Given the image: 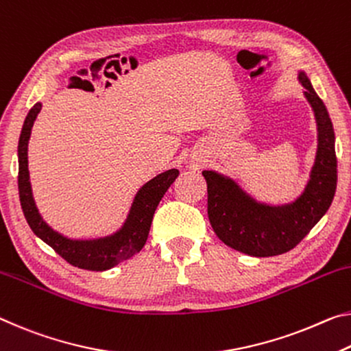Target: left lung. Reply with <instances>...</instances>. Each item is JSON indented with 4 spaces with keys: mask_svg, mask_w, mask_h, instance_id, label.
Instances as JSON below:
<instances>
[{
    "mask_svg": "<svg viewBox=\"0 0 351 351\" xmlns=\"http://www.w3.org/2000/svg\"><path fill=\"white\" fill-rule=\"evenodd\" d=\"M306 88L319 130L315 164L303 195L286 206H265L247 197L234 181L215 171H203L208 184V217L221 242L256 258H269L295 248L331 206L337 184L335 130L325 104L304 73Z\"/></svg>",
    "mask_w": 351,
    "mask_h": 351,
    "instance_id": "obj_1",
    "label": "left lung"
}]
</instances>
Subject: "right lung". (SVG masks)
<instances>
[{
    "label": "right lung",
    "mask_w": 351,
    "mask_h": 351,
    "mask_svg": "<svg viewBox=\"0 0 351 351\" xmlns=\"http://www.w3.org/2000/svg\"><path fill=\"white\" fill-rule=\"evenodd\" d=\"M40 109L42 104L36 103L27 112L19 141V195L27 225L31 226L36 236L48 243L69 264L93 271L112 269L119 263L132 258L145 245L154 210L180 171L176 169L167 170L148 181L137 192L126 223L115 234L95 239V241H71L60 236L38 215L31 193L29 171H27V142H29L31 128Z\"/></svg>",
    "instance_id": "obj_1"
}]
</instances>
